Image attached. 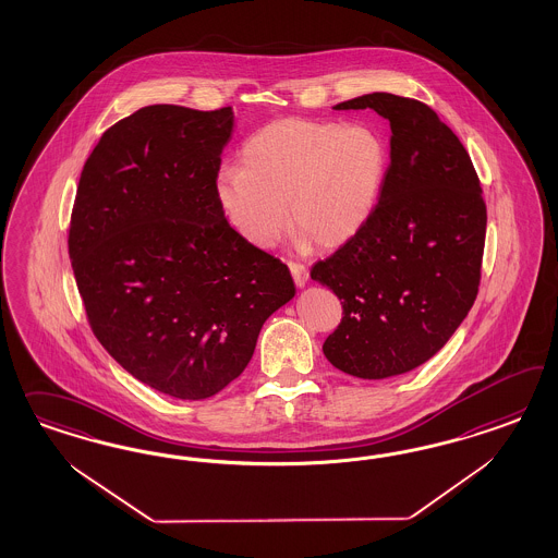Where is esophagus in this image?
<instances>
[{"label": "esophagus", "instance_id": "obj_1", "mask_svg": "<svg viewBox=\"0 0 558 558\" xmlns=\"http://www.w3.org/2000/svg\"><path fill=\"white\" fill-rule=\"evenodd\" d=\"M290 274H292L296 287H306V282H308V270L304 268L303 264H294V262H292V264H290Z\"/></svg>", "mask_w": 558, "mask_h": 558}]
</instances>
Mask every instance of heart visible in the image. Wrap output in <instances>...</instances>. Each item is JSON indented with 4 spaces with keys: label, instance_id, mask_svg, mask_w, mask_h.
Here are the masks:
<instances>
[{
    "label": "heart",
    "instance_id": "heart-1",
    "mask_svg": "<svg viewBox=\"0 0 558 558\" xmlns=\"http://www.w3.org/2000/svg\"><path fill=\"white\" fill-rule=\"evenodd\" d=\"M241 161L243 168L220 169L215 184L220 213L239 235L268 250L292 215L317 245L339 247L371 219L389 149L368 124L282 119L243 143Z\"/></svg>",
    "mask_w": 558,
    "mask_h": 558
}]
</instances>
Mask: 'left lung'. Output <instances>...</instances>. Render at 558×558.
Segmentation results:
<instances>
[{
  "label": "left lung",
  "mask_w": 558,
  "mask_h": 558,
  "mask_svg": "<svg viewBox=\"0 0 558 558\" xmlns=\"http://www.w3.org/2000/svg\"><path fill=\"white\" fill-rule=\"evenodd\" d=\"M390 122V166L378 204L311 278L336 292L343 319L323 354L364 380L413 371L438 354L473 306L487 208L458 136L422 101L374 92L333 110Z\"/></svg>",
  "instance_id": "left-lung-1"
}]
</instances>
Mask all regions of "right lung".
<instances>
[{
    "label": "right lung",
    "instance_id": "1",
    "mask_svg": "<svg viewBox=\"0 0 558 558\" xmlns=\"http://www.w3.org/2000/svg\"><path fill=\"white\" fill-rule=\"evenodd\" d=\"M233 126L231 108L136 110L87 157L71 215L69 257L94 336L136 380L184 401L233 383L296 292L287 266L220 213Z\"/></svg>",
    "mask_w": 558,
    "mask_h": 558
}]
</instances>
